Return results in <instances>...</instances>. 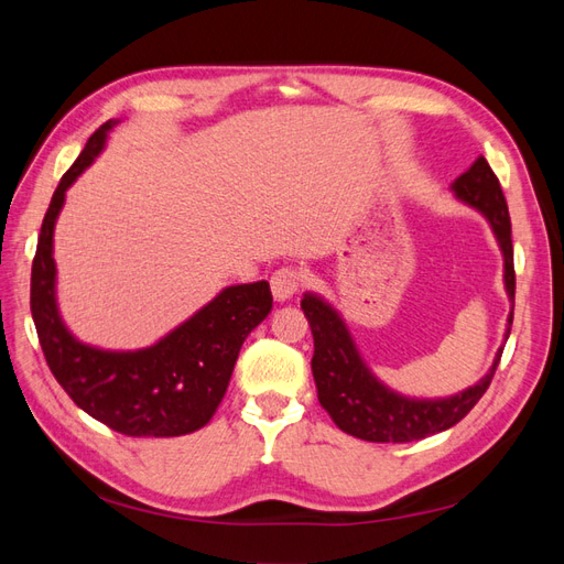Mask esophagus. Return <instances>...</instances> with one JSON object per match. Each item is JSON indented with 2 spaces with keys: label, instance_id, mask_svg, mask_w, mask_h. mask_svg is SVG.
<instances>
[{
  "label": "esophagus",
  "instance_id": "esophagus-1",
  "mask_svg": "<svg viewBox=\"0 0 564 564\" xmlns=\"http://www.w3.org/2000/svg\"><path fill=\"white\" fill-rule=\"evenodd\" d=\"M301 282H303V275L296 268H280L272 272V278H270L272 296H275V301H280V303L289 301L299 292Z\"/></svg>",
  "mask_w": 564,
  "mask_h": 564
}]
</instances>
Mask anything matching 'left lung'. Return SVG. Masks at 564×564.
I'll return each instance as SVG.
<instances>
[{"mask_svg":"<svg viewBox=\"0 0 564 564\" xmlns=\"http://www.w3.org/2000/svg\"><path fill=\"white\" fill-rule=\"evenodd\" d=\"M452 193L458 202L480 212L491 226L503 253L506 294L516 305V268L508 204L499 178L494 176L487 160L477 158L468 172L452 183ZM301 308L308 317L315 340L311 367L317 386V400L340 431L367 442H414L452 429L480 402L503 352L501 344L485 377L475 386L456 392V395L433 400L406 398L373 377V371L357 350L344 317L329 301L308 292L303 294ZM510 324H513V311L508 315L503 340L510 336Z\"/></svg>","mask_w":564,"mask_h":564,"instance_id":"left-lung-1","label":"left lung"}]
</instances>
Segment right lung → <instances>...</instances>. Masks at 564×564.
<instances>
[{
    "mask_svg": "<svg viewBox=\"0 0 564 564\" xmlns=\"http://www.w3.org/2000/svg\"><path fill=\"white\" fill-rule=\"evenodd\" d=\"M110 119L61 178L44 216L32 261L30 311L46 365L73 402L108 429L131 437H178L207 425L224 400L237 355L272 308L265 280L226 286L193 317L139 350L84 344L58 311L54 228L65 193L104 152Z\"/></svg>",
    "mask_w": 564,
    "mask_h": 564,
    "instance_id": "add662e5",
    "label": "right lung"
}]
</instances>
